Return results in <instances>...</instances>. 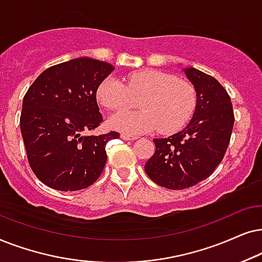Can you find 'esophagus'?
I'll return each mask as SVG.
<instances>
[{"label": "esophagus", "instance_id": "1", "mask_svg": "<svg viewBox=\"0 0 262 262\" xmlns=\"http://www.w3.org/2000/svg\"><path fill=\"white\" fill-rule=\"evenodd\" d=\"M121 138L123 140H137L138 137H133V135H129V134H121Z\"/></svg>", "mask_w": 262, "mask_h": 262}]
</instances>
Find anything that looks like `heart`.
Instances as JSON below:
<instances>
[{"instance_id": "b5f03b06", "label": "heart", "mask_w": 262, "mask_h": 262, "mask_svg": "<svg viewBox=\"0 0 262 262\" xmlns=\"http://www.w3.org/2000/svg\"><path fill=\"white\" fill-rule=\"evenodd\" d=\"M97 100L109 111L130 107L139 100L138 111H121L110 118L114 129L128 134L159 130L172 134L182 129L196 107V90L188 80L170 73L138 71L127 75L124 82L107 76L97 87Z\"/></svg>"}]
</instances>
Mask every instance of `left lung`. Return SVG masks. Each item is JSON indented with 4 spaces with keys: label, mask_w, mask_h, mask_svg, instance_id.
I'll list each match as a JSON object with an SVG mask.
<instances>
[{
    "label": "left lung",
    "mask_w": 262,
    "mask_h": 262,
    "mask_svg": "<svg viewBox=\"0 0 262 262\" xmlns=\"http://www.w3.org/2000/svg\"><path fill=\"white\" fill-rule=\"evenodd\" d=\"M184 73L196 90L194 116L183 130L155 139L156 152L145 165L153 182L172 190L187 189L213 173L235 122L231 98L217 79L191 67Z\"/></svg>",
    "instance_id": "1"
}]
</instances>
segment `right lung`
I'll list each match as a JSON object with an SVG mask.
<instances>
[{"label": "right lung", "instance_id": "obj_1", "mask_svg": "<svg viewBox=\"0 0 262 262\" xmlns=\"http://www.w3.org/2000/svg\"><path fill=\"white\" fill-rule=\"evenodd\" d=\"M114 67L80 57L45 69L27 90L20 129L37 179L62 191L81 190L102 175L107 141L117 132L82 135L103 123L97 87Z\"/></svg>", "mask_w": 262, "mask_h": 262}]
</instances>
